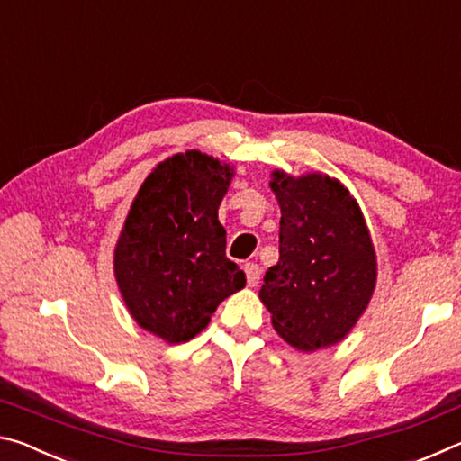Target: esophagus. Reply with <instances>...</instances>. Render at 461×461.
Returning a JSON list of instances; mask_svg holds the SVG:
<instances>
[{
  "instance_id": "1",
  "label": "esophagus",
  "mask_w": 461,
  "mask_h": 461,
  "mask_svg": "<svg viewBox=\"0 0 461 461\" xmlns=\"http://www.w3.org/2000/svg\"><path fill=\"white\" fill-rule=\"evenodd\" d=\"M244 270H246V278H248V285H249V286H256V285L260 283L262 268L258 267V264H256V262H248L246 267H244Z\"/></svg>"
}]
</instances>
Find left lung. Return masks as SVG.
Here are the masks:
<instances>
[{"instance_id": "obj_1", "label": "left lung", "mask_w": 461, "mask_h": 461, "mask_svg": "<svg viewBox=\"0 0 461 461\" xmlns=\"http://www.w3.org/2000/svg\"><path fill=\"white\" fill-rule=\"evenodd\" d=\"M280 205L278 262L260 299L283 339L303 352L333 346L368 307L376 254L356 199L325 175L272 173Z\"/></svg>"}]
</instances>
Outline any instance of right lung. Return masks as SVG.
Listing matches in <instances>:
<instances>
[{"mask_svg": "<svg viewBox=\"0 0 461 461\" xmlns=\"http://www.w3.org/2000/svg\"><path fill=\"white\" fill-rule=\"evenodd\" d=\"M231 176L207 154H175L148 175L123 223L113 258L122 296L131 317L168 343L194 338L246 285L217 220Z\"/></svg>", "mask_w": 461, "mask_h": 461, "instance_id": "add662e5", "label": "right lung"}]
</instances>
